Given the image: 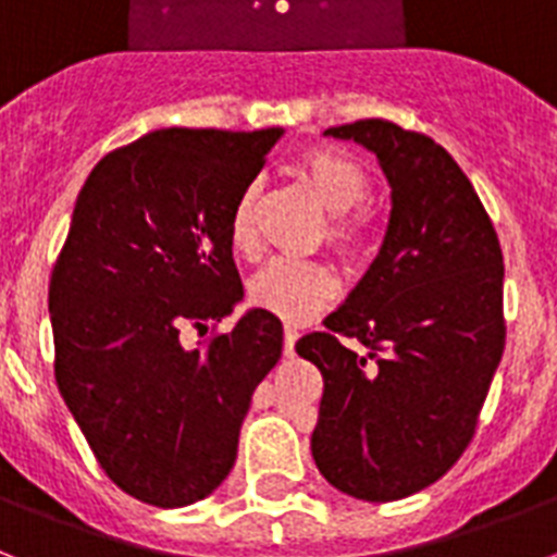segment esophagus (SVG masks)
Masks as SVG:
<instances>
[{
  "mask_svg": "<svg viewBox=\"0 0 557 557\" xmlns=\"http://www.w3.org/2000/svg\"><path fill=\"white\" fill-rule=\"evenodd\" d=\"M297 336H300V331L294 329V325H286V334H283V350H286V357H292L294 354V343H297Z\"/></svg>",
  "mask_w": 557,
  "mask_h": 557,
  "instance_id": "esophagus-1",
  "label": "esophagus"
}]
</instances>
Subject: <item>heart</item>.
Segmentation results:
<instances>
[{
	"mask_svg": "<svg viewBox=\"0 0 557 557\" xmlns=\"http://www.w3.org/2000/svg\"><path fill=\"white\" fill-rule=\"evenodd\" d=\"M300 177L314 191L320 207L331 212L329 240L343 255H359L362 249V223L350 218L371 191L368 172L345 152L336 149H314L300 161ZM232 249L246 257H255L260 249L257 235V189L249 186L243 191L228 223ZM336 292V274L322 260H294L277 257L257 271L249 283V297L257 308H265L280 320L302 322L314 317Z\"/></svg>",
	"mask_w": 557,
	"mask_h": 557,
	"instance_id": "1",
	"label": "heart"
}]
</instances>
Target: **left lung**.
<instances>
[{"mask_svg": "<svg viewBox=\"0 0 557 557\" xmlns=\"http://www.w3.org/2000/svg\"><path fill=\"white\" fill-rule=\"evenodd\" d=\"M325 135L366 147L391 186L373 263L297 354L320 368L311 456L336 490L399 502L450 470L504 354V257L459 163L433 138L368 119ZM339 335L367 345L345 349Z\"/></svg>", "mask_w": 557, "mask_h": 557, "instance_id": "8db88e82", "label": "left lung"}]
</instances>
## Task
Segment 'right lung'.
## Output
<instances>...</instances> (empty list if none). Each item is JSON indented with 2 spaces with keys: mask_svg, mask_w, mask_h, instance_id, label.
Listing matches in <instances>:
<instances>
[{
  "mask_svg": "<svg viewBox=\"0 0 557 557\" xmlns=\"http://www.w3.org/2000/svg\"><path fill=\"white\" fill-rule=\"evenodd\" d=\"M283 133L156 129L101 158L78 191L50 277L55 382L98 465L152 507L221 487L283 354L265 308L209 345L184 339L243 300L228 223Z\"/></svg>",
  "mask_w": 557,
  "mask_h": 557,
  "instance_id": "right-lung-1",
  "label": "right lung"
}]
</instances>
